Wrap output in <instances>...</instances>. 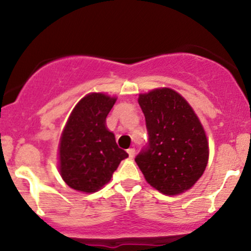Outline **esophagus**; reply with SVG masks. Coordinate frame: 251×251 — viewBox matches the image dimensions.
<instances>
[{"instance_id":"1","label":"esophagus","mask_w":251,"mask_h":251,"mask_svg":"<svg viewBox=\"0 0 251 251\" xmlns=\"http://www.w3.org/2000/svg\"><path fill=\"white\" fill-rule=\"evenodd\" d=\"M127 153H128V157L129 158H133L134 154H135V150L134 149H128L127 150Z\"/></svg>"}]
</instances>
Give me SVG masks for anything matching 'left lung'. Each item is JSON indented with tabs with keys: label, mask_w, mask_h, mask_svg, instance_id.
Returning <instances> with one entry per match:
<instances>
[{
	"label": "left lung",
	"mask_w": 251,
	"mask_h": 251,
	"mask_svg": "<svg viewBox=\"0 0 251 251\" xmlns=\"http://www.w3.org/2000/svg\"><path fill=\"white\" fill-rule=\"evenodd\" d=\"M149 143L135 163L151 186L179 195L195 185L209 159L205 131L189 102L171 88H157L138 99Z\"/></svg>",
	"instance_id": "8db88e82"
}]
</instances>
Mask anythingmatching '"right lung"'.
Segmentation results:
<instances>
[{"mask_svg":"<svg viewBox=\"0 0 251 251\" xmlns=\"http://www.w3.org/2000/svg\"><path fill=\"white\" fill-rule=\"evenodd\" d=\"M117 98L91 93L72 111L59 144V170L68 186L80 192H96L111 180L128 154L117 145L106 127V117Z\"/></svg>","mask_w":251,"mask_h":251,"instance_id":"obj_1","label":"right lung"}]
</instances>
